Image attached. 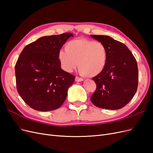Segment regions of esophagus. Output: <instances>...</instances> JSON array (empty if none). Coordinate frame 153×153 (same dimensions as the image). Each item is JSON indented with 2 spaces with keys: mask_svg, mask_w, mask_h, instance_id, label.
I'll list each match as a JSON object with an SVG mask.
<instances>
[{
  "mask_svg": "<svg viewBox=\"0 0 153 153\" xmlns=\"http://www.w3.org/2000/svg\"><path fill=\"white\" fill-rule=\"evenodd\" d=\"M83 80H84V79H83V78H79L78 76L75 77V81L76 82H82Z\"/></svg>",
  "mask_w": 153,
  "mask_h": 153,
  "instance_id": "34e87169",
  "label": "esophagus"
}]
</instances>
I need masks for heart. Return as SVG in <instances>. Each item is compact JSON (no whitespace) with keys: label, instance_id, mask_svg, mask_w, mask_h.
<instances>
[{"label":"heart","instance_id":"1","mask_svg":"<svg viewBox=\"0 0 153 153\" xmlns=\"http://www.w3.org/2000/svg\"><path fill=\"white\" fill-rule=\"evenodd\" d=\"M58 58L66 71L71 72L78 63V68L83 75L94 77L100 75L105 69L107 50L105 45L100 41L73 39L66 43V51H59Z\"/></svg>","mask_w":153,"mask_h":153}]
</instances>
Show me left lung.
I'll list each match as a JSON object with an SVG mask.
<instances>
[{
	"label": "left lung",
	"instance_id": "1",
	"mask_svg": "<svg viewBox=\"0 0 153 153\" xmlns=\"http://www.w3.org/2000/svg\"><path fill=\"white\" fill-rule=\"evenodd\" d=\"M103 43L107 60L103 71L92 78L96 89L91 102L101 108L118 110L126 105L135 96L138 71L135 57L124 44L108 36L91 35Z\"/></svg>",
	"mask_w": 153,
	"mask_h": 153
}]
</instances>
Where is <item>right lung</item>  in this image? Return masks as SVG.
I'll list each match as a JSON object with an SVG mask.
<instances>
[{"label": "right lung", "instance_id": "1", "mask_svg": "<svg viewBox=\"0 0 153 153\" xmlns=\"http://www.w3.org/2000/svg\"><path fill=\"white\" fill-rule=\"evenodd\" d=\"M72 33L43 36L23 49L15 65L18 94L30 107L47 112L65 101L75 76L61 68L58 54Z\"/></svg>", "mask_w": 153, "mask_h": 153}]
</instances>
